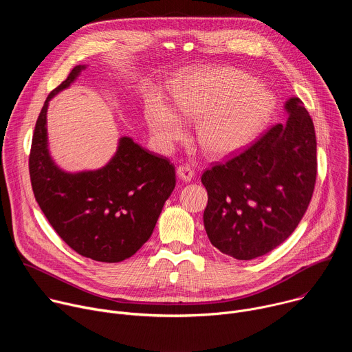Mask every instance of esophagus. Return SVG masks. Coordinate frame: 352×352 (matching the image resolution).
<instances>
[{
  "label": "esophagus",
  "instance_id": "34e87169",
  "mask_svg": "<svg viewBox=\"0 0 352 352\" xmlns=\"http://www.w3.org/2000/svg\"><path fill=\"white\" fill-rule=\"evenodd\" d=\"M177 175L184 182H189L193 178L195 173H193V170H192V167L189 164H181V166L177 167Z\"/></svg>",
  "mask_w": 352,
  "mask_h": 352
}]
</instances>
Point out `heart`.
<instances>
[{"label":"heart","mask_w":352,"mask_h":352,"mask_svg":"<svg viewBox=\"0 0 352 352\" xmlns=\"http://www.w3.org/2000/svg\"><path fill=\"white\" fill-rule=\"evenodd\" d=\"M174 110L160 100L148 111V125L167 144L182 139L184 120L197 121L199 143L212 155H228L255 138L273 109L272 96L248 74L228 67L200 74L173 96Z\"/></svg>","instance_id":"1"}]
</instances>
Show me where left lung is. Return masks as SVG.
Here are the masks:
<instances>
[{"label": "left lung", "instance_id": "8db88e82", "mask_svg": "<svg viewBox=\"0 0 352 352\" xmlns=\"http://www.w3.org/2000/svg\"><path fill=\"white\" fill-rule=\"evenodd\" d=\"M285 111V124L202 175L209 196L208 236L238 261L263 256L283 243L312 199L318 173L314 121L298 97L288 100Z\"/></svg>", "mask_w": 352, "mask_h": 352}]
</instances>
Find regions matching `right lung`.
<instances>
[{
  "mask_svg": "<svg viewBox=\"0 0 352 352\" xmlns=\"http://www.w3.org/2000/svg\"><path fill=\"white\" fill-rule=\"evenodd\" d=\"M85 68L75 67L44 102L32 139L30 182L41 212L68 246L85 258L117 263L135 255L152 235L175 188V167L128 136L100 170L71 174L54 164L47 144L48 102Z\"/></svg>",
  "mask_w": 352,
  "mask_h": 352,
  "instance_id": "right-lung-1",
  "label": "right lung"
}]
</instances>
